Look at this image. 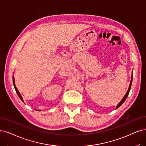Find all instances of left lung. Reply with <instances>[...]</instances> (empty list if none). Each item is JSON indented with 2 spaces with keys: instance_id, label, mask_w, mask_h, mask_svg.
Segmentation results:
<instances>
[{
  "instance_id": "1",
  "label": "left lung",
  "mask_w": 146,
  "mask_h": 146,
  "mask_svg": "<svg viewBox=\"0 0 146 146\" xmlns=\"http://www.w3.org/2000/svg\"><path fill=\"white\" fill-rule=\"evenodd\" d=\"M132 77H131V82H130V84H129V88H128V90H127V93H126V94L125 95V96L123 97V98L122 99V100L120 101V102L119 104H118L117 105V106H116V109H117L118 108H119L123 104V102L125 101V100L126 99V98H127V97L128 96V94H129V91H130V90H131V85H132Z\"/></svg>"
}]
</instances>
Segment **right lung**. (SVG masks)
Here are the masks:
<instances>
[{"label":"right lung","instance_id":"add662e5","mask_svg":"<svg viewBox=\"0 0 146 146\" xmlns=\"http://www.w3.org/2000/svg\"><path fill=\"white\" fill-rule=\"evenodd\" d=\"M13 85H14V88H15V90L16 93H17V95H18V96H19V98L21 100V101L23 102V100L22 97H21V96L20 93H19V91L18 89L17 88V87H16V86H15V80H14V76H13Z\"/></svg>","mask_w":146,"mask_h":146}]
</instances>
